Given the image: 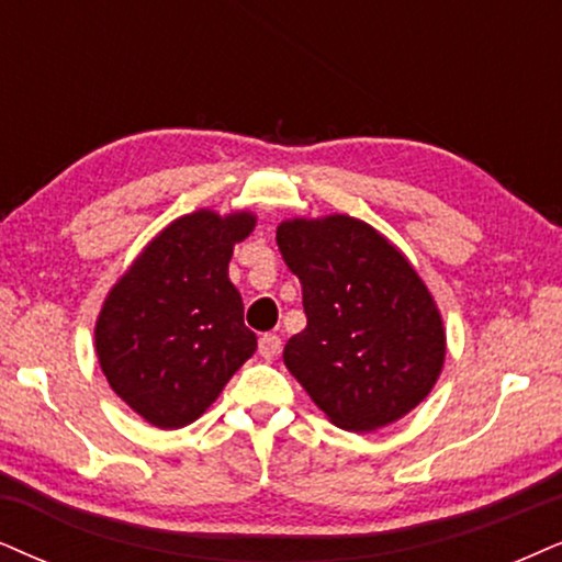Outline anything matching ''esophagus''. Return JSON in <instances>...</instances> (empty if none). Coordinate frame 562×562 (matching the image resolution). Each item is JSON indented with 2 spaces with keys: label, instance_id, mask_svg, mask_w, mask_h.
Listing matches in <instances>:
<instances>
[{
  "label": "esophagus",
  "instance_id": "34e87169",
  "mask_svg": "<svg viewBox=\"0 0 562 562\" xmlns=\"http://www.w3.org/2000/svg\"><path fill=\"white\" fill-rule=\"evenodd\" d=\"M280 350H282V339L277 337V334H261V337H259V355H261V358L272 360V358H277V355H280Z\"/></svg>",
  "mask_w": 562,
  "mask_h": 562
}]
</instances>
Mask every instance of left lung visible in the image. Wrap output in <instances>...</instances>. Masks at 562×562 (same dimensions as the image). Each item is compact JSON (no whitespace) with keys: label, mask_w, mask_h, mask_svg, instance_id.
I'll return each instance as SVG.
<instances>
[{"label":"left lung","mask_w":562,"mask_h":562,"mask_svg":"<svg viewBox=\"0 0 562 562\" xmlns=\"http://www.w3.org/2000/svg\"><path fill=\"white\" fill-rule=\"evenodd\" d=\"M277 246L303 285L308 324L285 366L342 430H375L417 407L446 355L443 322L409 261L347 215L290 220Z\"/></svg>","instance_id":"1"}]
</instances>
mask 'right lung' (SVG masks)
<instances>
[{"label": "right lung", "mask_w": 562, "mask_h": 562, "mask_svg": "<svg viewBox=\"0 0 562 562\" xmlns=\"http://www.w3.org/2000/svg\"><path fill=\"white\" fill-rule=\"evenodd\" d=\"M254 215L202 210L170 223L105 297L95 350L111 389L158 428L194 423L257 350L228 280Z\"/></svg>", "instance_id": "1"}]
</instances>
